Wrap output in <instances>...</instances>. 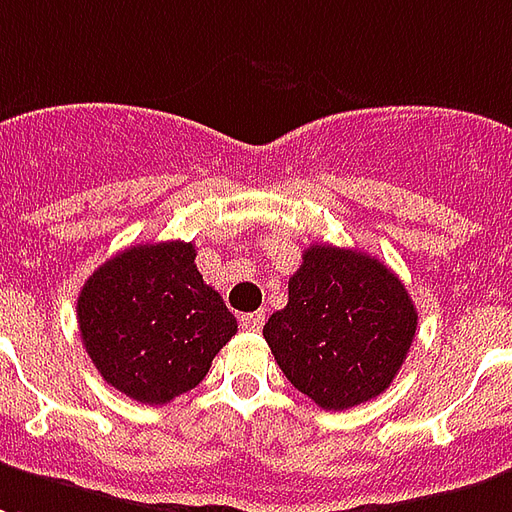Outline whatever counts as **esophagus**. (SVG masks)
<instances>
[{"label":"esophagus","instance_id":"34e87169","mask_svg":"<svg viewBox=\"0 0 512 512\" xmlns=\"http://www.w3.org/2000/svg\"><path fill=\"white\" fill-rule=\"evenodd\" d=\"M238 323L244 331H260L263 323H266V312H249V314H241L238 317Z\"/></svg>","mask_w":512,"mask_h":512}]
</instances>
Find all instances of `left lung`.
<instances>
[{
    "mask_svg": "<svg viewBox=\"0 0 512 512\" xmlns=\"http://www.w3.org/2000/svg\"><path fill=\"white\" fill-rule=\"evenodd\" d=\"M418 312L407 287L377 257L312 244L290 276L287 306L263 336L279 369L323 410L380 396L410 352Z\"/></svg>",
    "mask_w": 512,
    "mask_h": 512,
    "instance_id": "8db88e82",
    "label": "left lung"
}]
</instances>
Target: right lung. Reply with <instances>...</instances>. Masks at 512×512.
<instances>
[{"label":"right lung","instance_id":"obj_1","mask_svg":"<svg viewBox=\"0 0 512 512\" xmlns=\"http://www.w3.org/2000/svg\"><path fill=\"white\" fill-rule=\"evenodd\" d=\"M187 241L138 244L105 260L78 295L83 347L124 396L168 404L192 391L238 331Z\"/></svg>","mask_w":512,"mask_h":512}]
</instances>
